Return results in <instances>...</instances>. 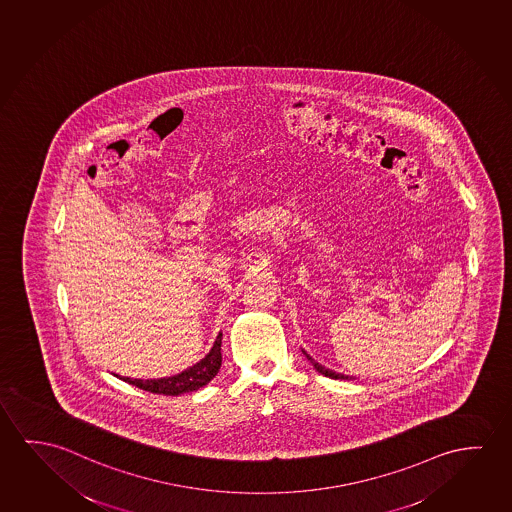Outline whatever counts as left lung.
<instances>
[{"instance_id":"obj_1","label":"left lung","mask_w":512,"mask_h":512,"mask_svg":"<svg viewBox=\"0 0 512 512\" xmlns=\"http://www.w3.org/2000/svg\"><path fill=\"white\" fill-rule=\"evenodd\" d=\"M303 353H305V351H303ZM305 356H307V360H310V363L314 365L315 370H317V372H321L323 376H328V378L331 379H349V376H344V374H339V372H333V370L324 369L323 365H319V363L314 362V360H312V356H308L307 353H305Z\"/></svg>"}]
</instances>
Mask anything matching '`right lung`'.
<instances>
[{
  "label": "right lung",
  "instance_id": "add662e5",
  "mask_svg": "<svg viewBox=\"0 0 512 512\" xmlns=\"http://www.w3.org/2000/svg\"><path fill=\"white\" fill-rule=\"evenodd\" d=\"M221 337L214 342L213 349L205 356L204 360H200L197 365L189 367L177 376L172 378L161 379H131L122 378L129 385L138 386L145 392L163 395H181L186 392H195L198 388L207 385L211 379L218 374L221 367Z\"/></svg>",
  "mask_w": 512,
  "mask_h": 512
}]
</instances>
